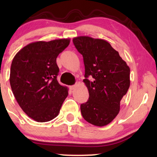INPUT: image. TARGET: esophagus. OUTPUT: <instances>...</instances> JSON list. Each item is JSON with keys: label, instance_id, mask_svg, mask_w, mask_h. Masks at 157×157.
I'll use <instances>...</instances> for the list:
<instances>
[{"label": "esophagus", "instance_id": "esophagus-1", "mask_svg": "<svg viewBox=\"0 0 157 157\" xmlns=\"http://www.w3.org/2000/svg\"><path fill=\"white\" fill-rule=\"evenodd\" d=\"M75 87H76V85H74V86H71L69 88H70V89H71V90H74V89H75Z\"/></svg>", "mask_w": 157, "mask_h": 157}]
</instances>
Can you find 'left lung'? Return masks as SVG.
Here are the masks:
<instances>
[{"label": "left lung", "instance_id": "1", "mask_svg": "<svg viewBox=\"0 0 157 157\" xmlns=\"http://www.w3.org/2000/svg\"><path fill=\"white\" fill-rule=\"evenodd\" d=\"M73 43L83 57V82L89 93V100L80 105L82 116L94 125L105 126L119 113L130 86V68L105 40L80 36ZM90 76L92 81L87 79Z\"/></svg>", "mask_w": 157, "mask_h": 157}]
</instances>
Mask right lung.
<instances>
[{"label": "right lung", "instance_id": "obj_1", "mask_svg": "<svg viewBox=\"0 0 157 157\" xmlns=\"http://www.w3.org/2000/svg\"><path fill=\"white\" fill-rule=\"evenodd\" d=\"M70 39L37 41L16 54L10 68V82L17 103L32 120L45 122L60 113L68 88L59 84L57 57Z\"/></svg>", "mask_w": 157, "mask_h": 157}]
</instances>
